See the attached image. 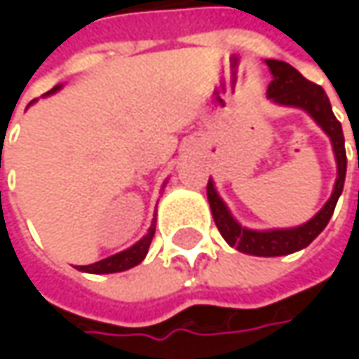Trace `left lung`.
I'll return each mask as SVG.
<instances>
[{"label":"left lung","mask_w":359,"mask_h":359,"mask_svg":"<svg viewBox=\"0 0 359 359\" xmlns=\"http://www.w3.org/2000/svg\"><path fill=\"white\" fill-rule=\"evenodd\" d=\"M269 72H271V83L268 88V97L278 105H287V107H297L304 109L330 137L332 149L336 156V165H338V177L334 184V191L330 200L325 201L324 208L308 219L306 224L297 228H282V229H250L243 228L240 222L231 215L226 201L219 198L214 182L210 177L208 182V201L212 208V215L222 238L228 241L231 248H236L241 254L259 255V257H276V255H287L299 252L308 248L311 241L316 240L324 228L327 226L330 217L336 210L344 182H346V144H344V131L334 111L325 91L308 81L306 77L292 67L290 63L280 62V60H266Z\"/></svg>","instance_id":"obj_1"}]
</instances>
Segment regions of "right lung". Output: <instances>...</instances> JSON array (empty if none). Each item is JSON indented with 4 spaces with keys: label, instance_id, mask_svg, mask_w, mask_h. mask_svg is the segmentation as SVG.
<instances>
[{
    "label": "right lung",
    "instance_id": "add662e5",
    "mask_svg": "<svg viewBox=\"0 0 359 359\" xmlns=\"http://www.w3.org/2000/svg\"><path fill=\"white\" fill-rule=\"evenodd\" d=\"M62 88L63 86H55L43 97H48L51 93L60 91ZM154 233H156V219L151 222V226H149V229H147V233H145L144 238L137 241V243H133L131 248H128V250H123V252H119L116 255H109L105 259H100L95 264H90V266H76V268L79 271H88V273H116V271H126V269L133 268V266H137V264L144 262V257L147 255V250H149V243L154 240Z\"/></svg>",
    "mask_w": 359,
    "mask_h": 359
}]
</instances>
